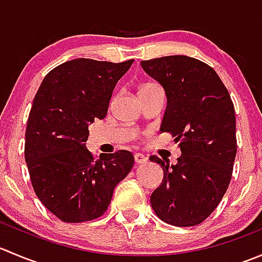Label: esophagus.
<instances>
[{
	"label": "esophagus",
	"mask_w": 262,
	"mask_h": 262,
	"mask_svg": "<svg viewBox=\"0 0 262 262\" xmlns=\"http://www.w3.org/2000/svg\"><path fill=\"white\" fill-rule=\"evenodd\" d=\"M134 160H136L137 163H147L148 158L143 155V153H136V155H134Z\"/></svg>",
	"instance_id": "esophagus-1"
}]
</instances>
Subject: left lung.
Segmentation results:
<instances>
[{
    "instance_id": "8db88e82",
    "label": "left lung",
    "mask_w": 262,
    "mask_h": 262,
    "mask_svg": "<svg viewBox=\"0 0 262 262\" xmlns=\"http://www.w3.org/2000/svg\"><path fill=\"white\" fill-rule=\"evenodd\" d=\"M141 66L165 90L160 130L170 132L181 150L176 165L149 157L163 170L150 205L166 223L196 226L218 207L231 181L237 152L233 102L215 71L199 59L168 55Z\"/></svg>"
}]
</instances>
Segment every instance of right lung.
<instances>
[{
  "label": "right lung",
  "mask_w": 262,
  "mask_h": 262,
  "mask_svg": "<svg viewBox=\"0 0 262 262\" xmlns=\"http://www.w3.org/2000/svg\"><path fill=\"white\" fill-rule=\"evenodd\" d=\"M134 59L113 63L77 58L44 77L34 97L25 133V161L44 207L67 223L99 218L134 157L118 150L94 160L89 126L107 114L118 81Z\"/></svg>",
  "instance_id": "obj_1"
}]
</instances>
